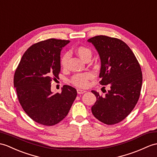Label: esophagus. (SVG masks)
<instances>
[{
  "label": "esophagus",
  "mask_w": 157,
  "mask_h": 157,
  "mask_svg": "<svg viewBox=\"0 0 157 157\" xmlns=\"http://www.w3.org/2000/svg\"><path fill=\"white\" fill-rule=\"evenodd\" d=\"M77 92L78 94H84L86 92L85 90H80V89H78L77 90Z\"/></svg>",
  "instance_id": "34e87169"
}]
</instances>
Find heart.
<instances>
[{"label": "heart", "mask_w": 157, "mask_h": 157, "mask_svg": "<svg viewBox=\"0 0 157 157\" xmlns=\"http://www.w3.org/2000/svg\"><path fill=\"white\" fill-rule=\"evenodd\" d=\"M75 52L83 60L86 61L90 59L92 57V52L90 48L86 46H79L75 49ZM70 58V53L65 52L62 55L60 58V65L61 67L65 68L67 65V62ZM94 78L93 73L87 71L83 74H78L74 75L71 79L73 85L79 87H86L89 84V81Z\"/></svg>", "instance_id": "b5f03b06"}]
</instances>
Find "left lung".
<instances>
[{
  "mask_svg": "<svg viewBox=\"0 0 157 157\" xmlns=\"http://www.w3.org/2000/svg\"><path fill=\"white\" fill-rule=\"evenodd\" d=\"M87 41L100 55V83L110 87L107 92L105 90L103 92H106L105 96L92 91L97 99L92 107V114L105 124H115L130 114L139 99L143 83L140 65L132 51L122 40L98 35Z\"/></svg>",
  "mask_w": 157,
  "mask_h": 157,
  "instance_id": "obj_1",
  "label": "left lung"
}]
</instances>
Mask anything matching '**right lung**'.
<instances>
[{"label":"right lung","mask_w":157,"mask_h":157,"mask_svg":"<svg viewBox=\"0 0 157 157\" xmlns=\"http://www.w3.org/2000/svg\"><path fill=\"white\" fill-rule=\"evenodd\" d=\"M70 41L49 39L32 45L23 54L14 75L17 98L26 114L35 122L53 126L68 114L77 91L63 86L53 94L52 80L59 78L61 48Z\"/></svg>","instance_id":"right-lung-1"}]
</instances>
